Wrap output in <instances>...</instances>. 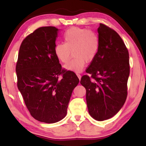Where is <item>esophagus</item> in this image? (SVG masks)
I'll use <instances>...</instances> for the list:
<instances>
[{"label": "esophagus", "instance_id": "1", "mask_svg": "<svg viewBox=\"0 0 146 146\" xmlns=\"http://www.w3.org/2000/svg\"><path fill=\"white\" fill-rule=\"evenodd\" d=\"M76 75H77V76H78V78H79V80H81V75H80V74H78V73H76Z\"/></svg>", "mask_w": 146, "mask_h": 146}]
</instances>
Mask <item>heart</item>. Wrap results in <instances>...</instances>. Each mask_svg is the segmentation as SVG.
Instances as JSON below:
<instances>
[{
    "label": "heart",
    "mask_w": 146,
    "mask_h": 146,
    "mask_svg": "<svg viewBox=\"0 0 146 146\" xmlns=\"http://www.w3.org/2000/svg\"><path fill=\"white\" fill-rule=\"evenodd\" d=\"M64 44H58L54 47V54L58 60L66 63L73 52L74 57L64 65L66 70L80 72L86 62L90 63L97 56L100 47L97 34L91 30L73 27L63 35Z\"/></svg>",
    "instance_id": "b5f03b06"
}]
</instances>
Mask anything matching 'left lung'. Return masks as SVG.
<instances>
[{"label": "left lung", "mask_w": 146, "mask_h": 146, "mask_svg": "<svg viewBox=\"0 0 146 146\" xmlns=\"http://www.w3.org/2000/svg\"><path fill=\"white\" fill-rule=\"evenodd\" d=\"M100 47L97 56L82 77L86 89L88 112L98 121L113 117L123 107L127 96L130 73L127 48L118 33L105 24L97 29Z\"/></svg>", "instance_id": "8db88e82"}]
</instances>
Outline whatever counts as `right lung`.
Returning <instances> with one entry per match:
<instances>
[{
	"mask_svg": "<svg viewBox=\"0 0 146 146\" xmlns=\"http://www.w3.org/2000/svg\"><path fill=\"white\" fill-rule=\"evenodd\" d=\"M58 31L53 26L41 27L27 36L15 67L17 87L27 109L36 120L48 123L66 116L71 94L80 82L73 71L62 69L54 54Z\"/></svg>",
	"mask_w": 146,
	"mask_h": 146,
	"instance_id": "right-lung-1",
	"label": "right lung"
}]
</instances>
